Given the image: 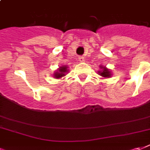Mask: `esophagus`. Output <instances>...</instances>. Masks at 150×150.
<instances>
[{"label":"esophagus","mask_w":150,"mask_h":150,"mask_svg":"<svg viewBox=\"0 0 150 150\" xmlns=\"http://www.w3.org/2000/svg\"><path fill=\"white\" fill-rule=\"evenodd\" d=\"M80 62H85V57H79V58H78Z\"/></svg>","instance_id":"34e87169"}]
</instances>
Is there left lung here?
<instances>
[{"label": "left lung", "mask_w": 150, "mask_h": 150, "mask_svg": "<svg viewBox=\"0 0 150 150\" xmlns=\"http://www.w3.org/2000/svg\"><path fill=\"white\" fill-rule=\"evenodd\" d=\"M100 68L101 69V70H99L98 73L100 76H102L103 78H110L112 76L111 71L108 68H106L105 66H101V65L100 66Z\"/></svg>", "instance_id": "8db88e82"}]
</instances>
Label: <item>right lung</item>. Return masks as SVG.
Segmentation results:
<instances>
[{
	"label": "right lung",
	"instance_id": "right-lung-1",
	"mask_svg": "<svg viewBox=\"0 0 150 150\" xmlns=\"http://www.w3.org/2000/svg\"><path fill=\"white\" fill-rule=\"evenodd\" d=\"M69 66H67L66 64L64 65H62L61 67H59L57 70L54 72V74H52V76L55 78V79H59V78H62L63 76H64L66 74L69 73Z\"/></svg>",
	"mask_w": 150,
	"mask_h": 150
}]
</instances>
